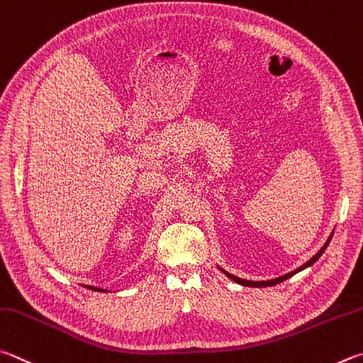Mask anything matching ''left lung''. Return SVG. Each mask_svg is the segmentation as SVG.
Returning a JSON list of instances; mask_svg holds the SVG:
<instances>
[{
	"mask_svg": "<svg viewBox=\"0 0 363 363\" xmlns=\"http://www.w3.org/2000/svg\"><path fill=\"white\" fill-rule=\"evenodd\" d=\"M332 236H333V232H332V235H330V236H328V240L325 241V245L319 249V252L315 254V255H313L311 259H309L306 263H303L301 267H298L296 269H294V272H291V273H287V274H284V276H279V278H274V279H269V281H247V279L238 278V276H235V274H232V273L225 272V269L220 268V267H219V269H220V272H222L223 274L227 276V278H230V279L235 281V282H238V284H241V286H246V287H269V286H276V284H279V282H282V281H286V279H289V278H292L294 274H296L298 272H301V269H305V268H308V267H311L313 263L318 262V260H319V257H320L322 254H324V250L327 249L328 242H330V240H332Z\"/></svg>",
	"mask_w": 363,
	"mask_h": 363,
	"instance_id": "obj_1",
	"label": "left lung"
}]
</instances>
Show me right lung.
<instances>
[{
  "instance_id": "1",
  "label": "right lung",
  "mask_w": 363,
  "mask_h": 363,
  "mask_svg": "<svg viewBox=\"0 0 363 363\" xmlns=\"http://www.w3.org/2000/svg\"><path fill=\"white\" fill-rule=\"evenodd\" d=\"M84 287H87V289H91V291H95V292H108V291H104V289H100V287H95V286H84Z\"/></svg>"
}]
</instances>
